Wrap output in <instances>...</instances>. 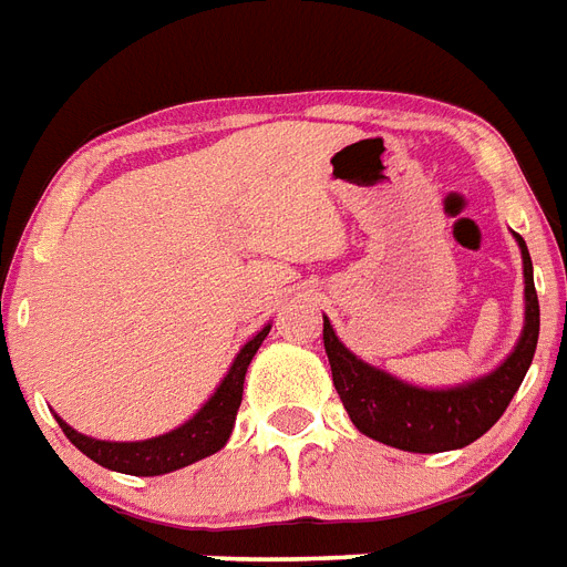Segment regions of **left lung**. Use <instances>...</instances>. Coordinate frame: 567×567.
Wrapping results in <instances>:
<instances>
[{"label":"left lung","mask_w":567,"mask_h":567,"mask_svg":"<svg viewBox=\"0 0 567 567\" xmlns=\"http://www.w3.org/2000/svg\"><path fill=\"white\" fill-rule=\"evenodd\" d=\"M524 261V329L515 350L492 373L450 388L412 385L394 373L347 350L344 341L323 318L332 382L355 430L388 447L409 453H447L474 444L501 421L506 405L527 377L538 344V297L533 285V261L518 231H512Z\"/></svg>","instance_id":"8db88e82"}]
</instances>
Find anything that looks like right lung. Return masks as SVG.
I'll use <instances>...</instances> for the list:
<instances>
[{
  "mask_svg": "<svg viewBox=\"0 0 567 567\" xmlns=\"http://www.w3.org/2000/svg\"><path fill=\"white\" fill-rule=\"evenodd\" d=\"M267 332H270V323L258 329L256 336L240 347L231 368L220 379V385L214 388V394L196 409L194 417H188L176 430L164 432V435L144 441H102L82 435L55 414L58 423H61L66 439L73 441L84 456L93 458L96 465L109 467V471H117V474L162 476L194 465L199 458L212 456L220 447H226L231 426H235V414L240 409V396H244V377H247L249 362L258 353Z\"/></svg>",
  "mask_w": 567,
  "mask_h": 567,
  "instance_id": "obj_1",
  "label": "right lung"
}]
</instances>
